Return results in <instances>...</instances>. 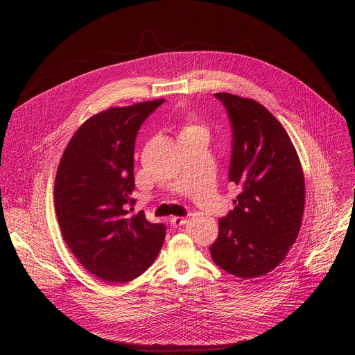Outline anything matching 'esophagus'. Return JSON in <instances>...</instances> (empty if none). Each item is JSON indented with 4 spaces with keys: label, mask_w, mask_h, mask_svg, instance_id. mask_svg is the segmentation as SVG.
Returning a JSON list of instances; mask_svg holds the SVG:
<instances>
[{
    "label": "esophagus",
    "mask_w": 355,
    "mask_h": 355,
    "mask_svg": "<svg viewBox=\"0 0 355 355\" xmlns=\"http://www.w3.org/2000/svg\"><path fill=\"white\" fill-rule=\"evenodd\" d=\"M170 222H171V226H173V227H180V226H182V225L187 223V218H182V216H173V218L170 219Z\"/></svg>",
    "instance_id": "obj_1"
}]
</instances>
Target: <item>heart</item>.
Segmentation results:
<instances>
[{
	"instance_id": "1",
	"label": "heart",
	"mask_w": 355,
	"mask_h": 355,
	"mask_svg": "<svg viewBox=\"0 0 355 355\" xmlns=\"http://www.w3.org/2000/svg\"><path fill=\"white\" fill-rule=\"evenodd\" d=\"M188 132H200V133L208 135V129L204 125H199L193 121H188L185 123V126L182 128V130H181V133H188Z\"/></svg>"
}]
</instances>
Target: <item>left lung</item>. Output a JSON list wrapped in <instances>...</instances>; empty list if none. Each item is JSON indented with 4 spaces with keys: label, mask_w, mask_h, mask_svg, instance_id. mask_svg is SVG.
Here are the masks:
<instances>
[{
    "label": "left lung",
    "mask_w": 355,
    "mask_h": 355,
    "mask_svg": "<svg viewBox=\"0 0 355 355\" xmlns=\"http://www.w3.org/2000/svg\"><path fill=\"white\" fill-rule=\"evenodd\" d=\"M215 96L232 123L229 180L240 193L234 209L219 219L211 256L232 275L257 278L284 261L299 234L305 177L286 130L264 105L229 92Z\"/></svg>",
    "instance_id": "left-lung-1"
}]
</instances>
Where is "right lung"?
Masks as SVG:
<instances>
[{"label": "right lung", "instance_id": "1", "mask_svg": "<svg viewBox=\"0 0 355 355\" xmlns=\"http://www.w3.org/2000/svg\"><path fill=\"white\" fill-rule=\"evenodd\" d=\"M164 99L115 107L87 119L70 139L55 181L62 236L80 264L107 284H125L156 260L166 226L129 216L137 130Z\"/></svg>", "mask_w": 355, "mask_h": 355}]
</instances>
